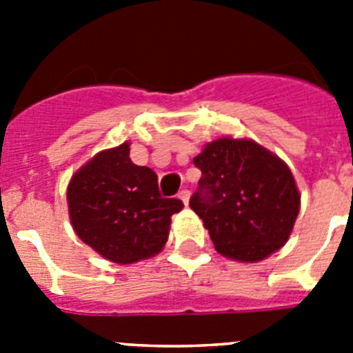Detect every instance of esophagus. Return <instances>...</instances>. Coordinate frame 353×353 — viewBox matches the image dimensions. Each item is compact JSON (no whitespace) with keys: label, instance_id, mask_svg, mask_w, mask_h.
Masks as SVG:
<instances>
[{"label":"esophagus","instance_id":"obj_1","mask_svg":"<svg viewBox=\"0 0 353 353\" xmlns=\"http://www.w3.org/2000/svg\"><path fill=\"white\" fill-rule=\"evenodd\" d=\"M189 196H191V192H189V189H182V191L179 192V198L182 199L183 205L189 203Z\"/></svg>","mask_w":353,"mask_h":353}]
</instances>
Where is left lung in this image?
<instances>
[{
    "label": "left lung",
    "mask_w": 353,
    "mask_h": 353,
    "mask_svg": "<svg viewBox=\"0 0 353 353\" xmlns=\"http://www.w3.org/2000/svg\"><path fill=\"white\" fill-rule=\"evenodd\" d=\"M189 207L203 219L215 249L239 261H260L288 240L301 196L285 162L251 139L212 141Z\"/></svg>",
    "instance_id": "left-lung-1"
}]
</instances>
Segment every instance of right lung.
I'll return each instance as SVG.
<instances>
[{
  "label": "right lung",
  "mask_w": 353,
  "mask_h": 353,
  "mask_svg": "<svg viewBox=\"0 0 353 353\" xmlns=\"http://www.w3.org/2000/svg\"><path fill=\"white\" fill-rule=\"evenodd\" d=\"M67 199L79 239L120 265L157 254L166 244L171 215L183 208L180 199L162 198L154 171L130 161L129 143L81 168L68 183Z\"/></svg>",
  "instance_id": "add662e5"
}]
</instances>
